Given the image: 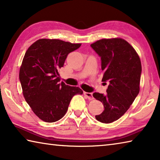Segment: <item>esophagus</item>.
I'll return each mask as SVG.
<instances>
[{"label":"esophagus","mask_w":160,"mask_h":160,"mask_svg":"<svg viewBox=\"0 0 160 160\" xmlns=\"http://www.w3.org/2000/svg\"><path fill=\"white\" fill-rule=\"evenodd\" d=\"M84 94H85V96L88 98L89 100H92L94 99L93 95H92V93H90V92H84Z\"/></svg>","instance_id":"obj_1"}]
</instances>
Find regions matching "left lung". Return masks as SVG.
I'll list each match as a JSON object with an SVG mask.
<instances>
[{
	"label": "left lung",
	"instance_id": "left-lung-1",
	"mask_svg": "<svg viewBox=\"0 0 160 160\" xmlns=\"http://www.w3.org/2000/svg\"><path fill=\"white\" fill-rule=\"evenodd\" d=\"M91 47L101 57L102 81L109 82L106 95L93 94L104 108L95 118L102 123H112L127 112L139 93L141 62L133 47L121 38L100 39Z\"/></svg>",
	"mask_w": 160,
	"mask_h": 160
}]
</instances>
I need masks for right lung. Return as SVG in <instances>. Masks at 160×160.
Here are the masks:
<instances>
[{
    "label": "right lung",
    "mask_w": 160,
    "mask_h": 160,
    "mask_svg": "<svg viewBox=\"0 0 160 160\" xmlns=\"http://www.w3.org/2000/svg\"><path fill=\"white\" fill-rule=\"evenodd\" d=\"M80 46L60 39H40L26 51L19 73L22 93L33 112L45 122L60 120L72 97L83 93L78 87L60 83L58 77V69L63 66L67 56Z\"/></svg>",
    "instance_id": "obj_1"
}]
</instances>
